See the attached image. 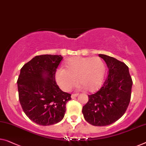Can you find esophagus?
<instances>
[{
  "label": "esophagus",
  "instance_id": "34e87169",
  "mask_svg": "<svg viewBox=\"0 0 146 146\" xmlns=\"http://www.w3.org/2000/svg\"><path fill=\"white\" fill-rule=\"evenodd\" d=\"M78 95H79V94H73L72 95H71V98L72 99L76 98V97H77Z\"/></svg>",
  "mask_w": 146,
  "mask_h": 146
}]
</instances>
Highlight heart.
Segmentation results:
<instances>
[{"mask_svg": "<svg viewBox=\"0 0 146 146\" xmlns=\"http://www.w3.org/2000/svg\"><path fill=\"white\" fill-rule=\"evenodd\" d=\"M66 69L59 68L56 80L64 92L71 90L77 84L80 88L94 92L100 88L104 79L106 67L99 57H74L66 62Z\"/></svg>", "mask_w": 146, "mask_h": 146, "instance_id": "heart-1", "label": "heart"}]
</instances>
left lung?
<instances>
[{
  "label": "left lung",
  "instance_id": "left-lung-1",
  "mask_svg": "<svg viewBox=\"0 0 146 146\" xmlns=\"http://www.w3.org/2000/svg\"><path fill=\"white\" fill-rule=\"evenodd\" d=\"M98 56L107 64L108 77L97 92L88 95L82 112L88 123L102 127L115 123L125 114L131 98L132 80L125 63L104 54Z\"/></svg>",
  "mask_w": 146,
  "mask_h": 146
}]
</instances>
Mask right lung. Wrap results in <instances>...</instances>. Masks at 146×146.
<instances>
[{
    "label": "right lung",
    "mask_w": 146,
    "mask_h": 146,
    "mask_svg": "<svg viewBox=\"0 0 146 146\" xmlns=\"http://www.w3.org/2000/svg\"><path fill=\"white\" fill-rule=\"evenodd\" d=\"M61 55L36 56L21 67L17 79L19 100L30 120L48 126L64 118L71 94L59 88L55 79Z\"/></svg>",
    "instance_id": "add662e5"
}]
</instances>
